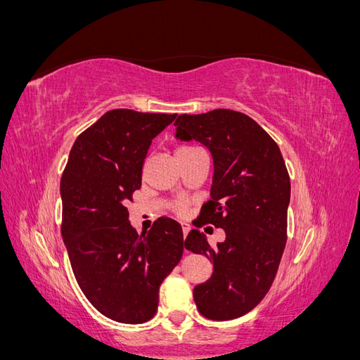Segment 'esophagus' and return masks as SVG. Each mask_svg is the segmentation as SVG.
Segmentation results:
<instances>
[{
    "label": "esophagus",
    "mask_w": 360,
    "mask_h": 360,
    "mask_svg": "<svg viewBox=\"0 0 360 360\" xmlns=\"http://www.w3.org/2000/svg\"><path fill=\"white\" fill-rule=\"evenodd\" d=\"M189 230H191V226H189V224H181V231H183V238L188 236Z\"/></svg>",
    "instance_id": "34e87169"
}]
</instances>
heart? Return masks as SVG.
Masks as SVG:
<instances>
[{
  "mask_svg": "<svg viewBox=\"0 0 360 360\" xmlns=\"http://www.w3.org/2000/svg\"><path fill=\"white\" fill-rule=\"evenodd\" d=\"M183 148H188V147H183ZM180 150V148H179ZM176 212L179 213V214H184L186 213V204H184V201H179L177 204H176Z\"/></svg>",
  "mask_w": 360,
  "mask_h": 360,
  "instance_id": "obj_1",
  "label": "heart"
}]
</instances>
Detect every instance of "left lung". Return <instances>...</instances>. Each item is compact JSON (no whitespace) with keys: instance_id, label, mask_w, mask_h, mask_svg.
<instances>
[{"instance_id":"8db88e82","label":"left lung","mask_w":360,"mask_h":360,"mask_svg":"<svg viewBox=\"0 0 360 360\" xmlns=\"http://www.w3.org/2000/svg\"><path fill=\"white\" fill-rule=\"evenodd\" d=\"M180 141H198L213 159L210 200L193 222L212 223L226 240L212 248L196 228L184 248L202 254L213 274L193 288L205 319L225 321L252 311L270 290L287 242L290 177L281 150L252 118L231 110L177 117Z\"/></svg>"}]
</instances>
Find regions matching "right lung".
I'll use <instances>...</instances> for the list:
<instances>
[{"label":"right lung","instance_id":"1","mask_svg":"<svg viewBox=\"0 0 360 360\" xmlns=\"http://www.w3.org/2000/svg\"><path fill=\"white\" fill-rule=\"evenodd\" d=\"M176 117L105 112L76 138L61 177V234L73 275L93 307L118 323L153 317L162 281L183 255L177 221L159 217L139 236L126 209L141 188L151 141Z\"/></svg>","mask_w":360,"mask_h":360}]
</instances>
